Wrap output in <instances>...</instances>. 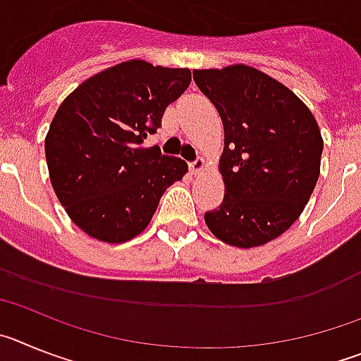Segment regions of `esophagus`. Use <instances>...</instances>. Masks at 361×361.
I'll list each match as a JSON object with an SVG mask.
<instances>
[{"instance_id": "esophagus-1", "label": "esophagus", "mask_w": 361, "mask_h": 361, "mask_svg": "<svg viewBox=\"0 0 361 361\" xmlns=\"http://www.w3.org/2000/svg\"><path fill=\"white\" fill-rule=\"evenodd\" d=\"M204 166H206V162H204V159L202 157H197L195 161L193 162H190V171L193 175H199L200 171L204 170Z\"/></svg>"}]
</instances>
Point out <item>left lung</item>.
Returning a JSON list of instances; mask_svg holds the SVG:
<instances>
[{"label": "left lung", "mask_w": 361, "mask_h": 361, "mask_svg": "<svg viewBox=\"0 0 361 361\" xmlns=\"http://www.w3.org/2000/svg\"><path fill=\"white\" fill-rule=\"evenodd\" d=\"M224 124V200L204 213L209 231L237 247L275 240L304 212L320 175L318 123L288 86L245 65L193 70Z\"/></svg>", "instance_id": "1"}]
</instances>
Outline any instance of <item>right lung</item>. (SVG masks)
Instances as JSON below:
<instances>
[{
    "mask_svg": "<svg viewBox=\"0 0 361 361\" xmlns=\"http://www.w3.org/2000/svg\"><path fill=\"white\" fill-rule=\"evenodd\" d=\"M190 81L188 68L133 59L86 79L57 108L44 139L50 180L86 235L110 244L137 237L184 177L183 159L142 142Z\"/></svg>",
    "mask_w": 361,
    "mask_h": 361,
    "instance_id": "obj_1",
    "label": "right lung"
}]
</instances>
